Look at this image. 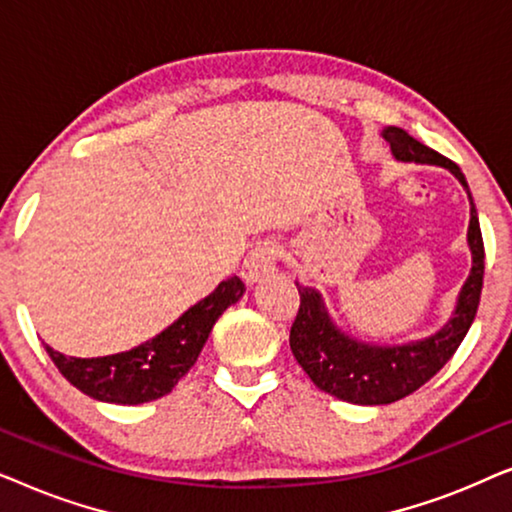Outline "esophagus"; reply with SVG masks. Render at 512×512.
I'll use <instances>...</instances> for the list:
<instances>
[{"label":"esophagus","mask_w":512,"mask_h":512,"mask_svg":"<svg viewBox=\"0 0 512 512\" xmlns=\"http://www.w3.org/2000/svg\"><path fill=\"white\" fill-rule=\"evenodd\" d=\"M277 261H279V247L275 242L256 244V247L247 254V258H244L242 277L247 279V284H254L258 279L272 275L277 268Z\"/></svg>","instance_id":"1"}]
</instances>
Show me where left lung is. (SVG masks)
<instances>
[{
  "label": "left lung",
  "instance_id": "1",
  "mask_svg": "<svg viewBox=\"0 0 512 512\" xmlns=\"http://www.w3.org/2000/svg\"><path fill=\"white\" fill-rule=\"evenodd\" d=\"M382 135L391 144V151L398 160H415V163L447 167L461 181L468 198H471L466 177L461 174L459 165L452 163L450 158L440 156L438 151L417 142L415 137H410L401 128H387ZM468 244H471L473 251V268L464 289L459 293L454 317L447 321L443 331L422 342H412V345L373 347L352 340L331 324L319 293L296 282L300 307L296 319H293L289 345L307 377L326 394L356 405H387L401 401V398L410 396L412 391L429 382L457 352L480 305L482 275H485V244H482L480 221L473 198Z\"/></svg>",
  "mask_w": 512,
  "mask_h": 512
}]
</instances>
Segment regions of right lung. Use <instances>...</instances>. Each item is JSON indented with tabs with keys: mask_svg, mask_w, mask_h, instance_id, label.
<instances>
[{
	"mask_svg": "<svg viewBox=\"0 0 512 512\" xmlns=\"http://www.w3.org/2000/svg\"><path fill=\"white\" fill-rule=\"evenodd\" d=\"M242 293L244 284L240 277L226 279L163 333L130 352L95 359L65 356L48 345L46 352L62 377L90 398L118 405L156 401L170 394L174 384L193 368L216 319L228 305L237 303Z\"/></svg>",
	"mask_w": 512,
	"mask_h": 512,
	"instance_id": "1",
	"label": "right lung"
}]
</instances>
